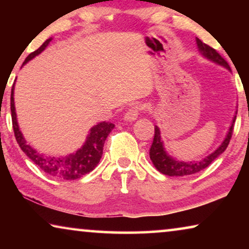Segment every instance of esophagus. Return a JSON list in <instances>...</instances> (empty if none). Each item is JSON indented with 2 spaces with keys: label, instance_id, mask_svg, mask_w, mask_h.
Returning <instances> with one entry per match:
<instances>
[{
  "label": "esophagus",
  "instance_id": "34e87169",
  "mask_svg": "<svg viewBox=\"0 0 249 249\" xmlns=\"http://www.w3.org/2000/svg\"><path fill=\"white\" fill-rule=\"evenodd\" d=\"M139 110H141V107H130V108H129V110L124 113V121H128V122L135 121L136 119L138 118Z\"/></svg>",
  "mask_w": 249,
  "mask_h": 249
}]
</instances>
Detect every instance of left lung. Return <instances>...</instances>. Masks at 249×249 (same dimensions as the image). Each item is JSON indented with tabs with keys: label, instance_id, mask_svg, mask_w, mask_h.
Here are the masks:
<instances>
[{
	"label": "left lung",
	"instance_id": "8db88e82",
	"mask_svg": "<svg viewBox=\"0 0 249 249\" xmlns=\"http://www.w3.org/2000/svg\"><path fill=\"white\" fill-rule=\"evenodd\" d=\"M196 44H197V49H198V52L203 57H205L206 60L211 61V62L217 64V66H221L226 68L227 70L231 71L229 64L226 62V60H224L215 50L212 49V47H210L209 45H206L205 43H203L202 40L197 38V37H196ZM236 118H237V110L234 112L232 121H231L230 127L228 129L226 137H224L222 142L217 146L215 151H213L211 154H209L207 156H204L202 159L192 160V161H182V160L173 158V156L170 155L169 153L166 152L164 142H163V139L161 138V130H160L158 125H155L154 139H153L152 146L151 148H149V159H151L153 165L155 166L159 172L170 177L189 176L206 169L207 166L214 161V160H216L224 151H226L228 145H229Z\"/></svg>",
	"mask_w": 249,
	"mask_h": 249
}]
</instances>
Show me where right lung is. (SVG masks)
Returning <instances> with one entry per match:
<instances>
[{
    "mask_svg": "<svg viewBox=\"0 0 249 249\" xmlns=\"http://www.w3.org/2000/svg\"><path fill=\"white\" fill-rule=\"evenodd\" d=\"M52 38H49L43 43V45L36 50L35 52L30 53L26 57L23 64L28 63L30 60L38 55L43 52L44 50L49 46V44ZM15 85L11 89V117H12V125L15 136L20 148L22 152L35 163L38 165L44 172L51 177L64 180H74L79 179L81 177L87 175L90 171L96 168L98 162L103 154V147L105 139L108 134L113 130L114 124L111 122L102 121L98 122L97 124L93 125L88 131L86 141L78 148L76 152L70 153V154L64 156H50L43 154L35 148L32 147L23 137L21 130L19 128L18 120H17V112L15 105Z\"/></svg>",
    "mask_w": 249,
    "mask_h": 249,
    "instance_id": "right-lung-1",
    "label": "right lung"
}]
</instances>
